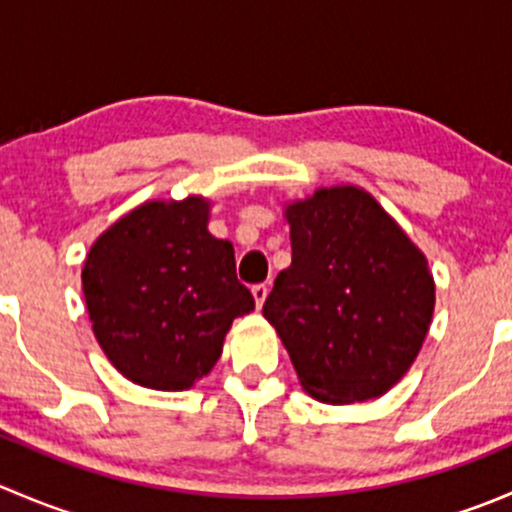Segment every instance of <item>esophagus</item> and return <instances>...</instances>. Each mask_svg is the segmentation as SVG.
Segmentation results:
<instances>
[{
  "label": "esophagus",
  "instance_id": "1",
  "mask_svg": "<svg viewBox=\"0 0 512 512\" xmlns=\"http://www.w3.org/2000/svg\"><path fill=\"white\" fill-rule=\"evenodd\" d=\"M267 292H270V289H267V285H255V287H252V297H255L257 309H262V304H265Z\"/></svg>",
  "mask_w": 512,
  "mask_h": 512
}]
</instances>
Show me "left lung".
Returning a JSON list of instances; mask_svg holds the SVG:
<instances>
[{"label": "left lung", "mask_w": 512, "mask_h": 512, "mask_svg": "<svg viewBox=\"0 0 512 512\" xmlns=\"http://www.w3.org/2000/svg\"><path fill=\"white\" fill-rule=\"evenodd\" d=\"M292 265L265 299L299 384L324 404L386 394L431 327L436 285L399 223L356 185L285 208Z\"/></svg>", "instance_id": "1"}]
</instances>
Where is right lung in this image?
<instances>
[{"label":"right lung","instance_id":"1","mask_svg":"<svg viewBox=\"0 0 512 512\" xmlns=\"http://www.w3.org/2000/svg\"><path fill=\"white\" fill-rule=\"evenodd\" d=\"M210 203L148 200L91 245L81 285L103 354L128 381L190 389L223 354L232 319L255 309L232 242L208 232Z\"/></svg>","mask_w":512,"mask_h":512}]
</instances>
